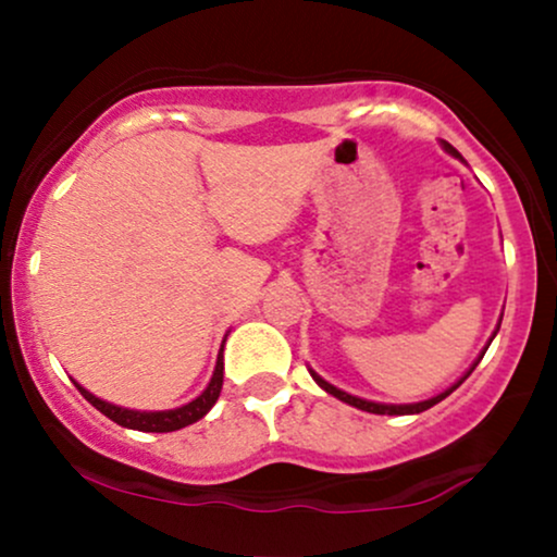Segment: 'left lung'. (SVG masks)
<instances>
[{"instance_id": "1", "label": "left lung", "mask_w": 557, "mask_h": 557, "mask_svg": "<svg viewBox=\"0 0 557 557\" xmlns=\"http://www.w3.org/2000/svg\"><path fill=\"white\" fill-rule=\"evenodd\" d=\"M443 149H445L447 154H450V157L461 159V162H463V157L458 154V151L453 149L450 144H445V140H443ZM500 322H503V317H500ZM500 322H497V327H495V332H492V337H490V341H487V345H484V350H482V354H479V359H476L474 363H471V367H469V372H466V374L461 376V380H458V382H453L450 387L443 389V393H437V395H434V398H426V400H419V403H376V400H367V398H359V395H350V393H345V389H341V387L330 385V382H327V380H322V376H319V374L314 372V369H309V372H311V376H314V382H317V385L324 389V393L335 395L337 400L348 403V406H354V408H361V411H369V413H380V417H408V413H421V411H426V408H432L434 403L445 400L447 395L453 393V389L463 385V380H466V376H469L471 372H474V369H476V363L482 361V356H484V354H487L490 343L495 341L497 330H500Z\"/></svg>"}]
</instances>
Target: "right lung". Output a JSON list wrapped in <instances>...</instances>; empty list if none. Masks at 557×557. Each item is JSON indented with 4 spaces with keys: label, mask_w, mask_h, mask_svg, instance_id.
<instances>
[{
    "label": "right lung",
    "mask_w": 557,
    "mask_h": 557,
    "mask_svg": "<svg viewBox=\"0 0 557 557\" xmlns=\"http://www.w3.org/2000/svg\"><path fill=\"white\" fill-rule=\"evenodd\" d=\"M222 350H225V341H222L220 356H216L212 380H209L207 389H203L198 398L185 403V406H181V408H170V411H136V408L114 406V403L96 398L94 393H88V389L78 385L75 380L73 382H75V387L81 389L83 398L91 403L94 408H99V411L104 413L107 419H112L114 424L127 426V430H138V432H175V430H183V426L194 424V421L207 417V413L212 411L216 398H220L222 376H225V356H222Z\"/></svg>",
    "instance_id": "right-lung-1"
}]
</instances>
